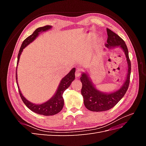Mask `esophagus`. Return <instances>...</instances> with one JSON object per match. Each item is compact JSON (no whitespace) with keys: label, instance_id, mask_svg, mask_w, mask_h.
I'll list each match as a JSON object with an SVG mask.
<instances>
[{"label":"esophagus","instance_id":"34e87169","mask_svg":"<svg viewBox=\"0 0 146 146\" xmlns=\"http://www.w3.org/2000/svg\"><path fill=\"white\" fill-rule=\"evenodd\" d=\"M82 69H77L76 72V77L77 78H78L80 77V76H81V74H82Z\"/></svg>","mask_w":146,"mask_h":146}]
</instances>
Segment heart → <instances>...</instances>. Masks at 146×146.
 Segmentation results:
<instances>
[{"mask_svg": "<svg viewBox=\"0 0 146 146\" xmlns=\"http://www.w3.org/2000/svg\"><path fill=\"white\" fill-rule=\"evenodd\" d=\"M102 42H103V39H99V40L98 41V43L99 44H101Z\"/></svg>", "mask_w": 146, "mask_h": 146, "instance_id": "obj_1", "label": "heart"}]
</instances>
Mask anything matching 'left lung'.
Wrapping results in <instances>:
<instances>
[{
    "label": "left lung",
    "mask_w": 146,
    "mask_h": 146,
    "mask_svg": "<svg viewBox=\"0 0 146 146\" xmlns=\"http://www.w3.org/2000/svg\"><path fill=\"white\" fill-rule=\"evenodd\" d=\"M107 31L108 38L107 44H106L105 46L109 49L120 47L124 52L128 65L127 74L125 80L120 89L112 92H104L96 88L89 74L86 72H82L80 77L82 83L81 93L85 107L91 111H104L112 108L125 95L130 83L131 63L127 47L123 39L117 34L109 29H107Z\"/></svg>",
    "instance_id": "8db88e82"
}]
</instances>
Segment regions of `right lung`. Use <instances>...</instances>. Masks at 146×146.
Segmentation results:
<instances>
[{"label":"right lung","mask_w":146,"mask_h":146,"mask_svg":"<svg viewBox=\"0 0 146 146\" xmlns=\"http://www.w3.org/2000/svg\"><path fill=\"white\" fill-rule=\"evenodd\" d=\"M52 27L51 25H46L44 26V27H39L35 30L32 35H30L29 37L25 39L23 44H22L19 51L18 55H17V64H18L22 52H23L24 48L25 47H27L29 44H30L31 42H32L41 33L43 32H46V31L51 29ZM75 72H76V68H74L70 70V71L66 76H64L61 79L55 93L49 100H48L46 102H44L41 104H36L31 102L26 99L25 97L22 94V92H21L20 88L18 86V83H17V75L16 71V83L17 87H18L20 96L22 100H23V102L30 110H32V111L37 114H41V115L52 116L58 113L61 111V110L63 109L64 106V99L63 98V94L64 91L69 87L71 83L75 80Z\"/></svg>","instance_id":"add662e5"}]
</instances>
